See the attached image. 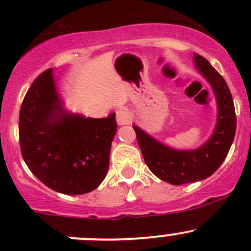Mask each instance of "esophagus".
Segmentation results:
<instances>
[{"instance_id":"1","label":"esophagus","mask_w":251,"mask_h":251,"mask_svg":"<svg viewBox=\"0 0 251 251\" xmlns=\"http://www.w3.org/2000/svg\"><path fill=\"white\" fill-rule=\"evenodd\" d=\"M131 118H132L131 113L125 108L116 111V123H118V125H127V124H130Z\"/></svg>"}]
</instances>
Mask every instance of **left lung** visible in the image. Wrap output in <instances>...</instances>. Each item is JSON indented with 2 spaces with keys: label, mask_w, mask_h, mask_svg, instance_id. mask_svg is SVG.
Wrapping results in <instances>:
<instances>
[{
  "label": "left lung",
  "mask_w": 251,
  "mask_h": 251,
  "mask_svg": "<svg viewBox=\"0 0 251 251\" xmlns=\"http://www.w3.org/2000/svg\"><path fill=\"white\" fill-rule=\"evenodd\" d=\"M194 65L211 86L216 98L217 121L211 136L196 149L179 151L161 143L133 125L144 161L158 178L175 186L211 176L228 154L235 135V111L232 95L224 77L201 55L194 53Z\"/></svg>",
  "instance_id": "left-lung-1"
}]
</instances>
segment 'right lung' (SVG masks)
<instances>
[{
    "label": "right lung",
    "mask_w": 251,
    "mask_h": 251,
    "mask_svg": "<svg viewBox=\"0 0 251 251\" xmlns=\"http://www.w3.org/2000/svg\"><path fill=\"white\" fill-rule=\"evenodd\" d=\"M116 127L115 113L95 119L65 109L53 69H48L32 82L20 108L23 159L53 191L88 193L107 176Z\"/></svg>",
    "instance_id": "obj_1"
}]
</instances>
